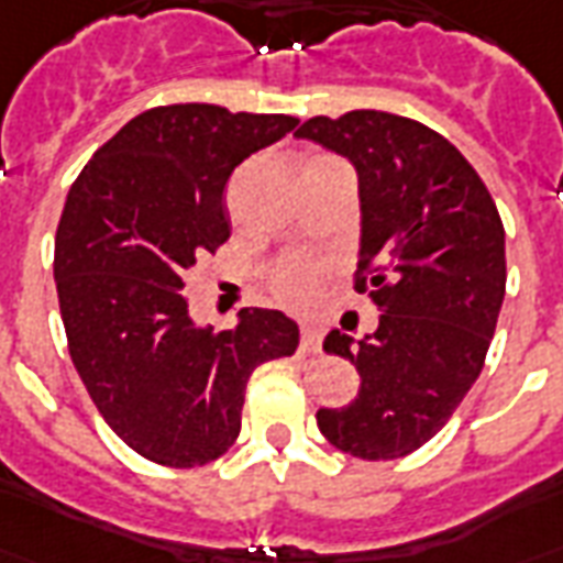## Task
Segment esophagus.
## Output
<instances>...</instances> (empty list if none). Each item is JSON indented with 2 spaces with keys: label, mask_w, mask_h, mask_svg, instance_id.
<instances>
[{
  "label": "esophagus",
  "mask_w": 563,
  "mask_h": 563,
  "mask_svg": "<svg viewBox=\"0 0 563 563\" xmlns=\"http://www.w3.org/2000/svg\"><path fill=\"white\" fill-rule=\"evenodd\" d=\"M301 352L303 355H319L322 352V340H319V331L316 328H301Z\"/></svg>",
  "instance_id": "34e87169"
}]
</instances>
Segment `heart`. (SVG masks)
I'll return each instance as SVG.
<instances>
[{"mask_svg": "<svg viewBox=\"0 0 563 563\" xmlns=\"http://www.w3.org/2000/svg\"><path fill=\"white\" fill-rule=\"evenodd\" d=\"M324 271L313 262H286L274 274V292L289 307H307L319 298Z\"/></svg>", "mask_w": 563, "mask_h": 563, "instance_id": "b5f03b06", "label": "heart"}]
</instances>
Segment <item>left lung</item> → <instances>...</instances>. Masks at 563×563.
Listing matches in <instances>:
<instances>
[{"label":"left lung","mask_w":563,"mask_h":563,"mask_svg":"<svg viewBox=\"0 0 563 563\" xmlns=\"http://www.w3.org/2000/svg\"><path fill=\"white\" fill-rule=\"evenodd\" d=\"M295 136L355 164V289L382 313L357 345L340 331L324 340L328 355L357 366L361 390L343 409L316 411L319 430L357 460L409 456L481 376L507 283L501 214L460 148L415 119L313 115Z\"/></svg>","instance_id":"1"}]
</instances>
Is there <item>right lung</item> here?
I'll return each mask as SVG.
<instances>
[{
    "label": "right lung",
    "instance_id": "right-lung-1",
    "mask_svg": "<svg viewBox=\"0 0 563 563\" xmlns=\"http://www.w3.org/2000/svg\"><path fill=\"white\" fill-rule=\"evenodd\" d=\"M295 124L214 103L154 107L70 185L53 256L70 361L110 430L157 465L223 456L253 369L298 349V324L280 310L244 307L214 334L181 295L199 256L229 241V176Z\"/></svg>",
    "mask_w": 563,
    "mask_h": 563
}]
</instances>
